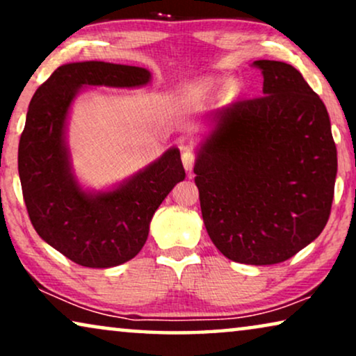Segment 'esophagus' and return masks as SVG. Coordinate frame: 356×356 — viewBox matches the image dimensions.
<instances>
[{"label": "esophagus", "instance_id": "obj_1", "mask_svg": "<svg viewBox=\"0 0 356 356\" xmlns=\"http://www.w3.org/2000/svg\"><path fill=\"white\" fill-rule=\"evenodd\" d=\"M181 160H183L184 170H186L188 173H191L194 168V162H196V154H194L188 145H183L181 147Z\"/></svg>", "mask_w": 356, "mask_h": 356}]
</instances>
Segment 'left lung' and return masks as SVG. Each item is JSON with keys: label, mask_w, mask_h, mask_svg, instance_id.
Masks as SVG:
<instances>
[{"label": "left lung", "mask_w": 356, "mask_h": 356, "mask_svg": "<svg viewBox=\"0 0 356 356\" xmlns=\"http://www.w3.org/2000/svg\"><path fill=\"white\" fill-rule=\"evenodd\" d=\"M262 97L206 118L194 163L202 220L228 259L270 266L290 259L329 220L337 177L329 113L301 72L259 60Z\"/></svg>", "instance_id": "obj_1"}]
</instances>
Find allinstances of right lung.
Segmentation results:
<instances>
[{
	"label": "right lung",
	"instance_id": "obj_1",
	"mask_svg": "<svg viewBox=\"0 0 356 356\" xmlns=\"http://www.w3.org/2000/svg\"><path fill=\"white\" fill-rule=\"evenodd\" d=\"M145 67L105 61L67 63L33 94L19 140V178L38 236L76 264L106 269L143 250L155 211L183 181L181 157L168 149L110 189H86L71 165L66 129L71 105L84 87L147 86Z\"/></svg>",
	"mask_w": 356,
	"mask_h": 356
}]
</instances>
